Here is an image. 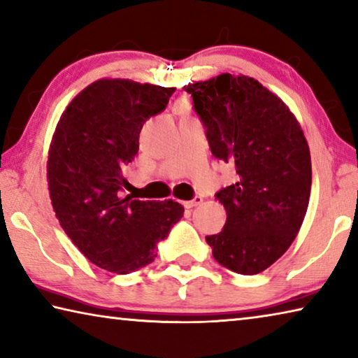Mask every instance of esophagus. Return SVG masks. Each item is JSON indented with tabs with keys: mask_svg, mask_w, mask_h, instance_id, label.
Returning <instances> with one entry per match:
<instances>
[{
	"mask_svg": "<svg viewBox=\"0 0 358 358\" xmlns=\"http://www.w3.org/2000/svg\"><path fill=\"white\" fill-rule=\"evenodd\" d=\"M202 202H203V199L201 196H196L192 201H187L183 205H185V208H194V207H197V205H201Z\"/></svg>",
	"mask_w": 358,
	"mask_h": 358,
	"instance_id": "esophagus-1",
	"label": "esophagus"
}]
</instances>
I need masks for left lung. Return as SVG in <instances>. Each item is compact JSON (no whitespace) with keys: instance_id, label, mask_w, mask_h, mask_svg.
Instances as JSON below:
<instances>
[{"instance_id":"left-lung-1","label":"left lung","mask_w":358,"mask_h":358,"mask_svg":"<svg viewBox=\"0 0 358 358\" xmlns=\"http://www.w3.org/2000/svg\"><path fill=\"white\" fill-rule=\"evenodd\" d=\"M191 94L211 155L238 178L215 194L227 211L220 234L205 237L217 264L256 275L292 245L311 192V156L286 104L246 76L222 74L183 88Z\"/></svg>"}]
</instances>
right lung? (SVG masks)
<instances>
[{"instance_id": "obj_1", "label": "right lung", "mask_w": 358, "mask_h": 358, "mask_svg": "<svg viewBox=\"0 0 358 358\" xmlns=\"http://www.w3.org/2000/svg\"><path fill=\"white\" fill-rule=\"evenodd\" d=\"M175 88L132 80H98L59 118L48 151L53 210L90 262L117 275L151 264L157 245L183 217L178 202L121 197L123 164L134 161L143 123L166 110Z\"/></svg>"}]
</instances>
